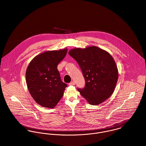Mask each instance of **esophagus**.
Listing matches in <instances>:
<instances>
[{
  "instance_id": "34e87169",
  "label": "esophagus",
  "mask_w": 146,
  "mask_h": 146,
  "mask_svg": "<svg viewBox=\"0 0 146 146\" xmlns=\"http://www.w3.org/2000/svg\"><path fill=\"white\" fill-rule=\"evenodd\" d=\"M75 85V83L74 82H71V83H69V85Z\"/></svg>"
}]
</instances>
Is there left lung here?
I'll use <instances>...</instances> for the list:
<instances>
[{
    "instance_id": "left-lung-1",
    "label": "left lung",
    "mask_w": 146,
    "mask_h": 146,
    "mask_svg": "<svg viewBox=\"0 0 146 146\" xmlns=\"http://www.w3.org/2000/svg\"><path fill=\"white\" fill-rule=\"evenodd\" d=\"M68 54L79 65L85 79L80 94L92 105L104 102L113 93L118 79V70L110 54L95 46L75 48Z\"/></svg>"
}]
</instances>
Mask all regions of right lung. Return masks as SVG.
<instances>
[{
  "mask_svg": "<svg viewBox=\"0 0 146 146\" xmlns=\"http://www.w3.org/2000/svg\"><path fill=\"white\" fill-rule=\"evenodd\" d=\"M67 49L47 51L36 56L26 72L29 91L38 104L54 107L63 96L67 85L61 79L57 65L64 58Z\"/></svg>",
  "mask_w": 146,
  "mask_h": 146,
  "instance_id": "right-lung-1",
  "label": "right lung"
}]
</instances>
